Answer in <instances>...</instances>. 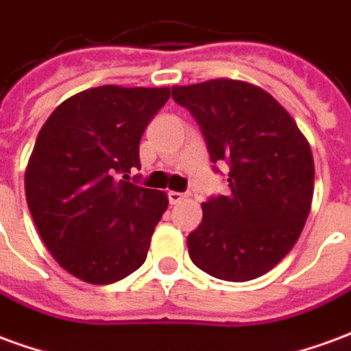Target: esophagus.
<instances>
[{"instance_id":"esophagus-1","label":"esophagus","mask_w":351,"mask_h":351,"mask_svg":"<svg viewBox=\"0 0 351 351\" xmlns=\"http://www.w3.org/2000/svg\"><path fill=\"white\" fill-rule=\"evenodd\" d=\"M169 201H171V205H178V203H182L184 199L188 197L186 193H182V191H169L167 193Z\"/></svg>"}]
</instances>
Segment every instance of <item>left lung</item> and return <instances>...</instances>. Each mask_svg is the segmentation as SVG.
Returning <instances> with one entry per match:
<instances>
[{"mask_svg": "<svg viewBox=\"0 0 351 351\" xmlns=\"http://www.w3.org/2000/svg\"><path fill=\"white\" fill-rule=\"evenodd\" d=\"M173 99L197 122L214 171L229 167V193L203 203V221L188 235L190 259L214 278H258L286 258L308 218V143L278 101L243 80L173 86Z\"/></svg>", "mask_w": 351, "mask_h": 351, "instance_id": "obj_1", "label": "left lung"}]
</instances>
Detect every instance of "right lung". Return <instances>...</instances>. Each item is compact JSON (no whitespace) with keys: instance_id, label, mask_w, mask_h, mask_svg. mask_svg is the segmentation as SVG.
I'll return each instance as SVG.
<instances>
[{"instance_id":"1","label":"right lung","mask_w":351,"mask_h":351,"mask_svg":"<svg viewBox=\"0 0 351 351\" xmlns=\"http://www.w3.org/2000/svg\"><path fill=\"white\" fill-rule=\"evenodd\" d=\"M169 88L99 86L64 101L37 135L26 199L43 243L73 276L112 284L145 263L163 191L130 182Z\"/></svg>"}]
</instances>
